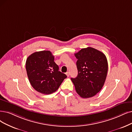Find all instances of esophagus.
Segmentation results:
<instances>
[{"label":"esophagus","mask_w":132,"mask_h":132,"mask_svg":"<svg viewBox=\"0 0 132 132\" xmlns=\"http://www.w3.org/2000/svg\"><path fill=\"white\" fill-rule=\"evenodd\" d=\"M66 75L68 77H69L70 76V72H66Z\"/></svg>","instance_id":"esophagus-1"}]
</instances>
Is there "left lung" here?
Returning a JSON list of instances; mask_svg holds the SVG:
<instances>
[{"instance_id":"8db88e82","label":"left lung","mask_w":132,"mask_h":132,"mask_svg":"<svg viewBox=\"0 0 132 132\" xmlns=\"http://www.w3.org/2000/svg\"><path fill=\"white\" fill-rule=\"evenodd\" d=\"M75 56L78 75L71 80L75 90L82 98L93 97L101 90L106 81L107 58L102 52L91 47L82 49Z\"/></svg>"}]
</instances>
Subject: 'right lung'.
<instances>
[{"mask_svg":"<svg viewBox=\"0 0 132 132\" xmlns=\"http://www.w3.org/2000/svg\"><path fill=\"white\" fill-rule=\"evenodd\" d=\"M29 81L36 91L43 94L56 92L67 75L59 70L50 51L35 52L26 61Z\"/></svg>","mask_w":132,"mask_h":132,"instance_id":"1","label":"right lung"}]
</instances>
